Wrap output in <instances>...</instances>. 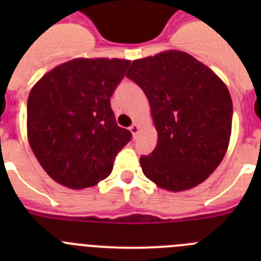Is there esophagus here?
Wrapping results in <instances>:
<instances>
[{"instance_id": "1", "label": "esophagus", "mask_w": 261, "mask_h": 261, "mask_svg": "<svg viewBox=\"0 0 261 261\" xmlns=\"http://www.w3.org/2000/svg\"><path fill=\"white\" fill-rule=\"evenodd\" d=\"M129 129H130V132H132V135L136 137V136H137V133H138V130H140V126H138L137 124H133V125L130 126V128H129Z\"/></svg>"}]
</instances>
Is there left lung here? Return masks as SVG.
Wrapping results in <instances>:
<instances>
[{
  "label": "left lung",
  "instance_id": "1",
  "mask_svg": "<svg viewBox=\"0 0 261 261\" xmlns=\"http://www.w3.org/2000/svg\"><path fill=\"white\" fill-rule=\"evenodd\" d=\"M126 77L149 99L158 132L155 149L140 158L145 176L172 192L204 181L222 161L231 135L226 85L180 50L136 60Z\"/></svg>",
  "mask_w": 261,
  "mask_h": 261
}]
</instances>
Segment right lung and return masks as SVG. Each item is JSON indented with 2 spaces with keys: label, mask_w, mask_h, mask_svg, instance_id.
<instances>
[{
  "label": "right lung",
  "mask_w": 261,
  "mask_h": 261,
  "mask_svg": "<svg viewBox=\"0 0 261 261\" xmlns=\"http://www.w3.org/2000/svg\"><path fill=\"white\" fill-rule=\"evenodd\" d=\"M130 61L75 59L41 77L27 100V135L53 180L81 190L106 179L132 133L117 125L111 96Z\"/></svg>",
  "instance_id": "1"
}]
</instances>
